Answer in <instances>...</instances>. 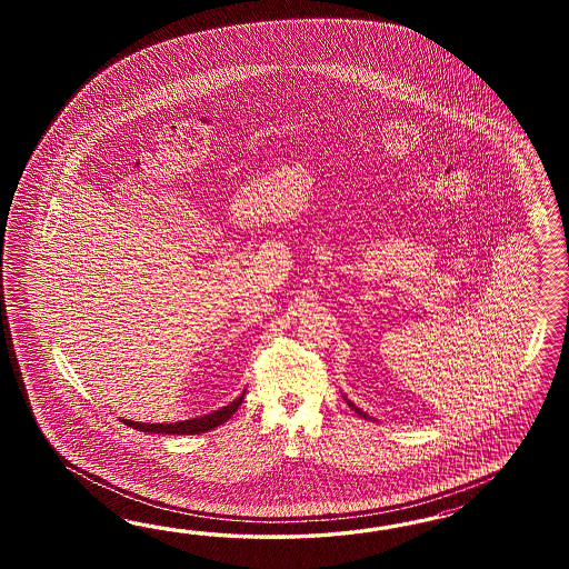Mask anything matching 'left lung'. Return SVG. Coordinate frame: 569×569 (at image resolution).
<instances>
[{
    "mask_svg": "<svg viewBox=\"0 0 569 569\" xmlns=\"http://www.w3.org/2000/svg\"><path fill=\"white\" fill-rule=\"evenodd\" d=\"M345 400L346 402H348V407H350V409H355V411H357V413L359 415H362V417H369V415L365 413V411H361V409H359V407H357V405H355V402H352V400H348V398L345 397Z\"/></svg>",
    "mask_w": 569,
    "mask_h": 569,
    "instance_id": "left-lung-1",
    "label": "left lung"
}]
</instances>
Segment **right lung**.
<instances>
[{
	"instance_id": "right-lung-1",
	"label": "right lung",
	"mask_w": 569,
	"mask_h": 569,
	"mask_svg": "<svg viewBox=\"0 0 569 569\" xmlns=\"http://www.w3.org/2000/svg\"><path fill=\"white\" fill-rule=\"evenodd\" d=\"M243 395H246V390L241 392L240 397L231 400L229 405H224L221 409H217L212 413L200 415V417H191L186 421H172V423H141V421H131V419H121V421L133 430L148 431V433H177V436L179 433H202V431L221 426L231 415L236 413L241 400H243Z\"/></svg>"
}]
</instances>
